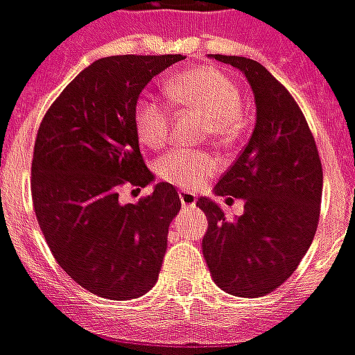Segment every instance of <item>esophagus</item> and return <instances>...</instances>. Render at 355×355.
Returning a JSON list of instances; mask_svg holds the SVG:
<instances>
[{
    "label": "esophagus",
    "mask_w": 355,
    "mask_h": 355,
    "mask_svg": "<svg viewBox=\"0 0 355 355\" xmlns=\"http://www.w3.org/2000/svg\"><path fill=\"white\" fill-rule=\"evenodd\" d=\"M178 198H180L182 208H194L196 206V194H192V192H180Z\"/></svg>",
    "instance_id": "1"
}]
</instances>
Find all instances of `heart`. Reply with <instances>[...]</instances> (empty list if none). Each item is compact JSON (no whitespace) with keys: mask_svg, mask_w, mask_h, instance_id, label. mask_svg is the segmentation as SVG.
<instances>
[{"mask_svg":"<svg viewBox=\"0 0 355 355\" xmlns=\"http://www.w3.org/2000/svg\"><path fill=\"white\" fill-rule=\"evenodd\" d=\"M165 93L173 105L192 108L206 118L211 137L229 144L239 136L243 95L223 71L209 66L184 69L168 79ZM134 128L139 144L159 147L168 134L167 110L153 98H139L134 108ZM216 171V159L194 149H171L155 161L157 177L180 188H198Z\"/></svg>","mask_w":355,"mask_h":355,"instance_id":"b5f03b06","label":"heart"}]
</instances>
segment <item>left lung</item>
I'll list each match as a JSON object with an SVG mask.
<instances>
[{
    "label": "left lung",
    "instance_id": "1",
    "mask_svg": "<svg viewBox=\"0 0 355 355\" xmlns=\"http://www.w3.org/2000/svg\"><path fill=\"white\" fill-rule=\"evenodd\" d=\"M209 58L247 77L257 124L214 188L218 196L243 198V216L229 221L211 198L196 202L208 218L202 252L223 291L260 297L282 286L309 250L319 223L322 165L301 108L266 67L243 56Z\"/></svg>",
    "mask_w": 355,
    "mask_h": 355
}]
</instances>
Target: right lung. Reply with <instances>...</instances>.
Here are the masks:
<instances>
[{
  "instance_id": "right-lung-1",
  "label": "right lung",
  "mask_w": 355,
  "mask_h": 355,
  "mask_svg": "<svg viewBox=\"0 0 355 355\" xmlns=\"http://www.w3.org/2000/svg\"><path fill=\"white\" fill-rule=\"evenodd\" d=\"M184 58L108 56L85 67L48 108L33 153V204L58 264L98 297L128 301L155 286L178 192L157 182L137 204L118 187H147L134 108L144 87Z\"/></svg>"
}]
</instances>
